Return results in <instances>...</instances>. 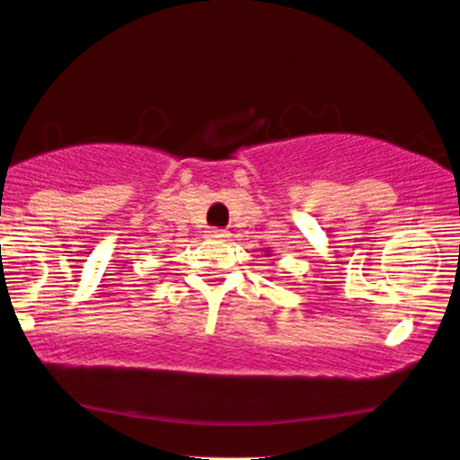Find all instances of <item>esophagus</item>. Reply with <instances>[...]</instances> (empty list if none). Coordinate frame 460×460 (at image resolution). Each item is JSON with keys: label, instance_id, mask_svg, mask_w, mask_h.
<instances>
[{"label": "esophagus", "instance_id": "esophagus-1", "mask_svg": "<svg viewBox=\"0 0 460 460\" xmlns=\"http://www.w3.org/2000/svg\"><path fill=\"white\" fill-rule=\"evenodd\" d=\"M210 236H212V239H226V236H228V232L221 230V228H212Z\"/></svg>", "mask_w": 460, "mask_h": 460}]
</instances>
